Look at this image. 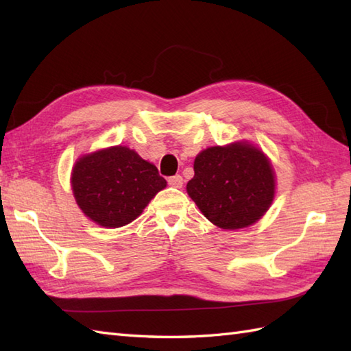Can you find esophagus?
Returning <instances> with one entry per match:
<instances>
[{"mask_svg": "<svg viewBox=\"0 0 351 351\" xmlns=\"http://www.w3.org/2000/svg\"><path fill=\"white\" fill-rule=\"evenodd\" d=\"M182 176L181 175H175V176H170L169 178V185L170 187H175V189H181L182 187Z\"/></svg>", "mask_w": 351, "mask_h": 351, "instance_id": "34e87169", "label": "esophagus"}]
</instances>
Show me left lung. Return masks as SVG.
I'll list each match as a JSON object with an SVG mask.
<instances>
[{
    "label": "left lung",
    "mask_w": 351,
    "mask_h": 351,
    "mask_svg": "<svg viewBox=\"0 0 351 351\" xmlns=\"http://www.w3.org/2000/svg\"><path fill=\"white\" fill-rule=\"evenodd\" d=\"M274 171L265 154L249 141L213 146L195 160L189 196L205 217L221 229L256 223L274 199Z\"/></svg>",
    "instance_id": "left-lung-1"
}]
</instances>
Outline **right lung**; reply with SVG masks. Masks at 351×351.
<instances>
[{"label": "right lung", "mask_w": 351, "mask_h": 351, "mask_svg": "<svg viewBox=\"0 0 351 351\" xmlns=\"http://www.w3.org/2000/svg\"><path fill=\"white\" fill-rule=\"evenodd\" d=\"M71 184L81 211L104 228L136 220L167 185L152 162L126 146L81 156L72 169Z\"/></svg>", "instance_id": "add662e5"}]
</instances>
